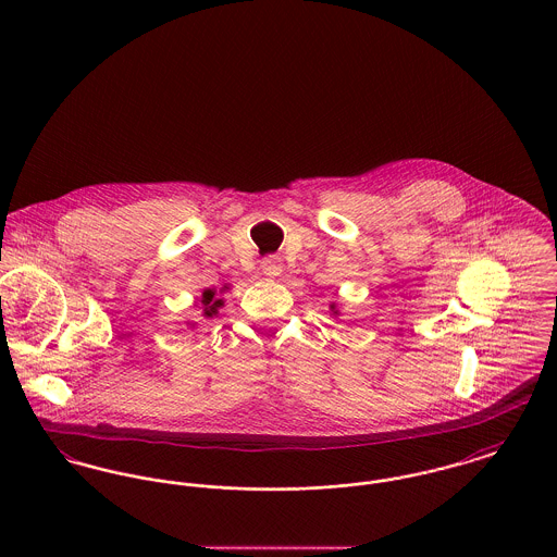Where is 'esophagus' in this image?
I'll list each match as a JSON object with an SVG mask.
<instances>
[{
	"label": "esophagus",
	"instance_id": "esophagus-1",
	"mask_svg": "<svg viewBox=\"0 0 557 557\" xmlns=\"http://www.w3.org/2000/svg\"><path fill=\"white\" fill-rule=\"evenodd\" d=\"M261 270H263L265 276H278V274L283 272V263H281L278 257L270 255V257H265V259L261 261Z\"/></svg>",
	"mask_w": 557,
	"mask_h": 557
}]
</instances>
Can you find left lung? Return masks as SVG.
Listing matches in <instances>:
<instances>
[{"label":"left lung","mask_w":557,"mask_h":557,"mask_svg":"<svg viewBox=\"0 0 557 557\" xmlns=\"http://www.w3.org/2000/svg\"><path fill=\"white\" fill-rule=\"evenodd\" d=\"M332 309H334V307H332Z\"/></svg>","instance_id":"left-lung-1"}]
</instances>
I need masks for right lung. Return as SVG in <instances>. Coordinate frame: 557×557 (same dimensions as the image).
I'll list each match as a JSON object with an SVG mask.
<instances>
[{"mask_svg": "<svg viewBox=\"0 0 557 557\" xmlns=\"http://www.w3.org/2000/svg\"><path fill=\"white\" fill-rule=\"evenodd\" d=\"M201 305H203V315L206 318H212L216 313L219 307H223V300H216L214 298V292L212 289H206L203 292V298H201Z\"/></svg>", "mask_w": 557, "mask_h": 557, "instance_id": "add662e5", "label": "right lung"}]
</instances>
